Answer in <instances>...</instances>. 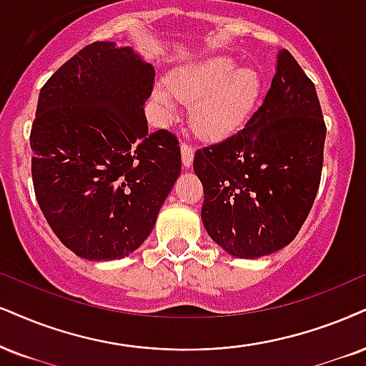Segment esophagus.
Here are the masks:
<instances>
[{
  "instance_id": "esophagus-1",
  "label": "esophagus",
  "mask_w": 366,
  "mask_h": 366,
  "mask_svg": "<svg viewBox=\"0 0 366 366\" xmlns=\"http://www.w3.org/2000/svg\"><path fill=\"white\" fill-rule=\"evenodd\" d=\"M182 161H183V168L190 169L193 164V149L190 144L183 142L182 144Z\"/></svg>"
}]
</instances>
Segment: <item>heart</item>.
Instances as JSON below:
<instances>
[{"instance_id":"heart-1","label":"heart","mask_w":366,"mask_h":366,"mask_svg":"<svg viewBox=\"0 0 366 366\" xmlns=\"http://www.w3.org/2000/svg\"><path fill=\"white\" fill-rule=\"evenodd\" d=\"M261 76L239 67L236 59L215 56L179 67L169 81H157L154 100L162 122L178 115L179 103L192 107V127L200 137L222 141L244 124L261 94Z\"/></svg>"}]
</instances>
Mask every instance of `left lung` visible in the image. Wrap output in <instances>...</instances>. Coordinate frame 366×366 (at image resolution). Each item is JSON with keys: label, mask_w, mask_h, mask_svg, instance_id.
I'll return each instance as SVG.
<instances>
[{"label": "left lung", "mask_w": 366, "mask_h": 366, "mask_svg": "<svg viewBox=\"0 0 366 366\" xmlns=\"http://www.w3.org/2000/svg\"><path fill=\"white\" fill-rule=\"evenodd\" d=\"M324 141L314 83L282 49L272 86L244 129L195 152L202 222L214 242L244 259L290 244L317 195Z\"/></svg>", "instance_id": "1"}]
</instances>
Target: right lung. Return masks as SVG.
<instances>
[{"label":"right lung","instance_id":"add662e5","mask_svg":"<svg viewBox=\"0 0 366 366\" xmlns=\"http://www.w3.org/2000/svg\"><path fill=\"white\" fill-rule=\"evenodd\" d=\"M154 76L132 47L94 42L40 89L30 132L35 197L54 234L84 259L137 249L182 173L178 139L147 129Z\"/></svg>","mask_w":366,"mask_h":366}]
</instances>
